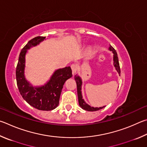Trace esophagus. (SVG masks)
Instances as JSON below:
<instances>
[{
	"label": "esophagus",
	"mask_w": 147,
	"mask_h": 147,
	"mask_svg": "<svg viewBox=\"0 0 147 147\" xmlns=\"http://www.w3.org/2000/svg\"><path fill=\"white\" fill-rule=\"evenodd\" d=\"M71 68L73 74H75L78 71V65L76 64H72L71 65Z\"/></svg>",
	"instance_id": "34e87169"
}]
</instances>
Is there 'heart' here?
Segmentation results:
<instances>
[{
    "mask_svg": "<svg viewBox=\"0 0 147 147\" xmlns=\"http://www.w3.org/2000/svg\"><path fill=\"white\" fill-rule=\"evenodd\" d=\"M92 51V48H89V49H88V53H91Z\"/></svg>",
    "mask_w": 147,
    "mask_h": 147,
    "instance_id": "heart-1",
    "label": "heart"
}]
</instances>
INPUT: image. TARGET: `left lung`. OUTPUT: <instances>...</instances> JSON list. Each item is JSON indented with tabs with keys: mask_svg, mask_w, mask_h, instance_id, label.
Returning <instances> with one entry per match:
<instances>
[{
	"mask_svg": "<svg viewBox=\"0 0 147 147\" xmlns=\"http://www.w3.org/2000/svg\"><path fill=\"white\" fill-rule=\"evenodd\" d=\"M109 50L110 51H112L113 53V61H114V66L115 67L116 71L118 72V74H120L121 71H120V67H119V60H118V57L116 51L114 50V48L112 47V46H109ZM74 79H75L76 84H77V90H78V100H79V106H80L82 109L84 110H86V111H90V112H94V111H97V110H99L100 109H103L104 107L106 106H103L101 107H91L90 105L87 104L86 102L84 101V100L83 99V96H82V84H83V81H82V79L81 77H79L78 74L75 76L74 77Z\"/></svg>",
	"mask_w": 147,
	"mask_h": 147,
	"instance_id": "8db88e82",
	"label": "left lung"
}]
</instances>
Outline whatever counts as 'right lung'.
<instances>
[{"mask_svg":"<svg viewBox=\"0 0 147 147\" xmlns=\"http://www.w3.org/2000/svg\"><path fill=\"white\" fill-rule=\"evenodd\" d=\"M45 39L46 37H36L22 49L16 68V79L20 94L28 104L38 110L49 111L59 105L64 84L67 79L71 78L72 72L69 66L56 69L50 79L41 86H33L26 79V55L28 50Z\"/></svg>","mask_w":147,"mask_h":147,"instance_id":"obj_1","label":"right lung"}]
</instances>
